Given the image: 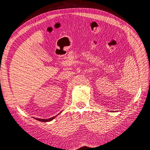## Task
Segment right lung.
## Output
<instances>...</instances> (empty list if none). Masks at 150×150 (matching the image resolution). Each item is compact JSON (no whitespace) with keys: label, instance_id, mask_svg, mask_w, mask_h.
Wrapping results in <instances>:
<instances>
[{"label":"right lung","instance_id":"right-lung-1","mask_svg":"<svg viewBox=\"0 0 150 150\" xmlns=\"http://www.w3.org/2000/svg\"><path fill=\"white\" fill-rule=\"evenodd\" d=\"M56 117V116H54L52 117H51V118H49V119H39V118H35V119L37 120H38V121H42V122H48V121H51V120H54Z\"/></svg>","mask_w":150,"mask_h":150}]
</instances>
